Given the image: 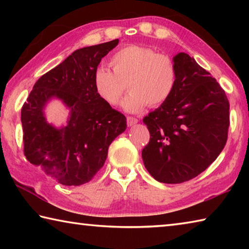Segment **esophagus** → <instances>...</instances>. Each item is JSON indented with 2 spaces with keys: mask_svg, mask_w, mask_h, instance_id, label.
<instances>
[{
  "mask_svg": "<svg viewBox=\"0 0 249 249\" xmlns=\"http://www.w3.org/2000/svg\"><path fill=\"white\" fill-rule=\"evenodd\" d=\"M138 123V120L136 119V117H133V116H128L127 117V125L128 126H132V125H135Z\"/></svg>",
  "mask_w": 249,
  "mask_h": 249,
  "instance_id": "esophagus-1",
  "label": "esophagus"
}]
</instances>
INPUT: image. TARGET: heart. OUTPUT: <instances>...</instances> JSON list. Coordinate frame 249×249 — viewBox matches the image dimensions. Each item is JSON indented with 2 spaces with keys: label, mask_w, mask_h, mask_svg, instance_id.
I'll list each match as a JSON object with an SVG mask.
<instances>
[{
  "label": "heart",
  "mask_w": 249,
  "mask_h": 249,
  "mask_svg": "<svg viewBox=\"0 0 249 249\" xmlns=\"http://www.w3.org/2000/svg\"><path fill=\"white\" fill-rule=\"evenodd\" d=\"M113 71L99 66L93 72L96 94L108 105L120 103L127 82L130 91L123 101L126 112L138 113L147 105L157 107L166 103L175 92L178 71L166 54L141 45H128L113 54Z\"/></svg>",
  "instance_id": "obj_1"
}]
</instances>
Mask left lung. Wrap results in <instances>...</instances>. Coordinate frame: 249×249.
<instances>
[{"mask_svg":"<svg viewBox=\"0 0 249 249\" xmlns=\"http://www.w3.org/2000/svg\"><path fill=\"white\" fill-rule=\"evenodd\" d=\"M175 92L144 117L150 140L142 151L146 169L163 183H182L203 172L224 148L230 103L224 90L188 53L174 57Z\"/></svg>","mask_w":249,"mask_h":249,"instance_id":"obj_1","label":"left lung"}]
</instances>
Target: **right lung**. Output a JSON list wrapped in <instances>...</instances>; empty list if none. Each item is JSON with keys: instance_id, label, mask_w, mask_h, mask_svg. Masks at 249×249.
Returning <instances> with one entry per match:
<instances>
[{"instance_id": "right-lung-1", "label": "right lung", "mask_w": 249, "mask_h": 249, "mask_svg": "<svg viewBox=\"0 0 249 249\" xmlns=\"http://www.w3.org/2000/svg\"><path fill=\"white\" fill-rule=\"evenodd\" d=\"M119 39L78 49L37 80L20 112L24 155L64 185L89 182L103 167L108 146L126 129V117L96 94L93 72ZM71 109L66 126L45 121L49 100Z\"/></svg>"}]
</instances>
